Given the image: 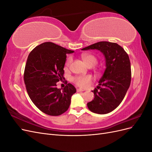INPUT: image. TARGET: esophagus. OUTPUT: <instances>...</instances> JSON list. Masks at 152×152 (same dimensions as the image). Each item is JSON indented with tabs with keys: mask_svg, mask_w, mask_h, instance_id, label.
<instances>
[{
	"mask_svg": "<svg viewBox=\"0 0 152 152\" xmlns=\"http://www.w3.org/2000/svg\"><path fill=\"white\" fill-rule=\"evenodd\" d=\"M77 92H82V91H84V90L82 89H77Z\"/></svg>",
	"mask_w": 152,
	"mask_h": 152,
	"instance_id": "34e87169",
	"label": "esophagus"
}]
</instances>
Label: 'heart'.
I'll return each instance as SVG.
<instances>
[{
  "label": "heart",
  "mask_w": 152,
  "mask_h": 152,
  "mask_svg": "<svg viewBox=\"0 0 152 152\" xmlns=\"http://www.w3.org/2000/svg\"><path fill=\"white\" fill-rule=\"evenodd\" d=\"M82 58L84 63L88 66H93L98 63V59L96 56L92 54H83L82 55ZM71 62V58H69L66 61V66H68ZM73 82L79 87H87L90 86L92 82V77L89 75L87 76H78L73 79Z\"/></svg>",
  "instance_id": "b5f03b06"
}]
</instances>
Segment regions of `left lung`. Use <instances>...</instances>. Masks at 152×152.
I'll use <instances>...</instances> for the list:
<instances>
[{"label":"left lung","mask_w":152,"mask_h":152,"mask_svg":"<svg viewBox=\"0 0 152 152\" xmlns=\"http://www.w3.org/2000/svg\"><path fill=\"white\" fill-rule=\"evenodd\" d=\"M96 49L105 58L106 69L93 92L94 98L87 105L92 112L106 114L121 103L130 86L131 63L128 54L117 43L102 41L82 50Z\"/></svg>","instance_id":"obj_1"}]
</instances>
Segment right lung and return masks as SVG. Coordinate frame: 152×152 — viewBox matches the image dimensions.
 <instances>
[{
    "mask_svg": "<svg viewBox=\"0 0 152 152\" xmlns=\"http://www.w3.org/2000/svg\"><path fill=\"white\" fill-rule=\"evenodd\" d=\"M73 50L47 42L37 45L29 54L24 72V82L31 102L40 111L51 116L65 113L76 89L68 83L58 89L56 83L65 79L66 54Z\"/></svg>",
    "mask_w": 152,
    "mask_h": 152,
    "instance_id": "1",
    "label": "right lung"
}]
</instances>
